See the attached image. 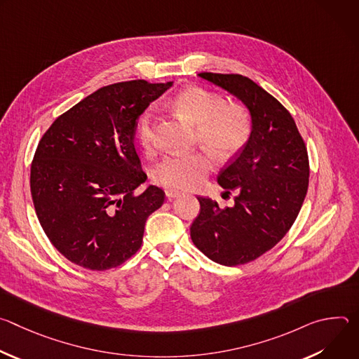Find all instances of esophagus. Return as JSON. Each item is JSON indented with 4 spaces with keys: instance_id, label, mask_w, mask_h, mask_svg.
<instances>
[{
    "instance_id": "obj_1",
    "label": "esophagus",
    "mask_w": 359,
    "mask_h": 359,
    "mask_svg": "<svg viewBox=\"0 0 359 359\" xmlns=\"http://www.w3.org/2000/svg\"><path fill=\"white\" fill-rule=\"evenodd\" d=\"M165 193H166V197H168L169 200H172V198H176V197H180V196H182V193H180V191L173 190V189H166V190H165Z\"/></svg>"
}]
</instances>
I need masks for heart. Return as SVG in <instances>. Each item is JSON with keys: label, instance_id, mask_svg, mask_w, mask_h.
Returning <instances> with one entry per match:
<instances>
[{"label": "heart", "instance_id": "1", "mask_svg": "<svg viewBox=\"0 0 359 359\" xmlns=\"http://www.w3.org/2000/svg\"><path fill=\"white\" fill-rule=\"evenodd\" d=\"M173 108L186 121L196 126V140L210 150L217 161L236 158L247 146L252 133L250 111L238 102H226L215 92L200 86L183 89L173 100ZM137 142L143 150L155 146V114L146 109L136 125ZM215 166L209 151L168 156L153 172V179L161 186L173 190L198 187Z\"/></svg>", "mask_w": 359, "mask_h": 359}]
</instances>
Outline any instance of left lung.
I'll return each mask as SVG.
<instances>
[{
	"label": "left lung",
	"mask_w": 359,
	"mask_h": 359,
	"mask_svg": "<svg viewBox=\"0 0 359 359\" xmlns=\"http://www.w3.org/2000/svg\"><path fill=\"white\" fill-rule=\"evenodd\" d=\"M198 76L243 102L252 118V133L217 177L226 193H238L234 206L222 209L212 198L197 197L200 212L190 237L215 263L241 266L271 250L294 224L309 189V153L291 114L250 78L212 72Z\"/></svg>",
	"instance_id": "left-lung-1"
}]
</instances>
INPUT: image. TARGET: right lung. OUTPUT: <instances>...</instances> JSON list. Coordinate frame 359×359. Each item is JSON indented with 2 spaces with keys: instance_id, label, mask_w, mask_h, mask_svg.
<instances>
[{
  "instance_id": "obj_1",
  "label": "right lung",
  "mask_w": 359,
  "mask_h": 359,
  "mask_svg": "<svg viewBox=\"0 0 359 359\" xmlns=\"http://www.w3.org/2000/svg\"><path fill=\"white\" fill-rule=\"evenodd\" d=\"M172 82L108 85L58 116L31 163L35 213L53 245L92 271L115 269L140 248L144 223L165 201L135 149L139 116Z\"/></svg>"
}]
</instances>
